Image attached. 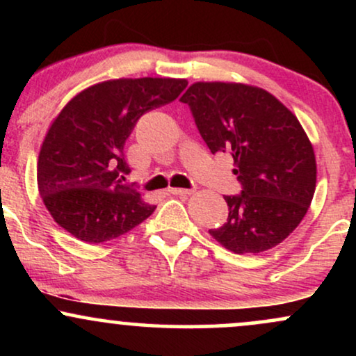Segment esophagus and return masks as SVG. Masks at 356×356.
<instances>
[{"label":"esophagus","mask_w":356,"mask_h":356,"mask_svg":"<svg viewBox=\"0 0 356 356\" xmlns=\"http://www.w3.org/2000/svg\"><path fill=\"white\" fill-rule=\"evenodd\" d=\"M169 192L172 195H189V194H192L191 189H182V187H170Z\"/></svg>","instance_id":"34e87169"}]
</instances>
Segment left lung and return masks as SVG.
<instances>
[{
    "label": "left lung",
    "instance_id": "obj_1",
    "mask_svg": "<svg viewBox=\"0 0 356 356\" xmlns=\"http://www.w3.org/2000/svg\"><path fill=\"white\" fill-rule=\"evenodd\" d=\"M212 154L234 159L241 194L224 195L229 216L209 234L236 254L277 246L296 229L316 187L313 145L276 97L244 83L197 81L181 97Z\"/></svg>",
    "mask_w": 356,
    "mask_h": 356
}]
</instances>
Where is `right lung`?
<instances>
[{
	"label": "right lung",
	"mask_w": 356,
	"mask_h": 356,
	"mask_svg": "<svg viewBox=\"0 0 356 356\" xmlns=\"http://www.w3.org/2000/svg\"><path fill=\"white\" fill-rule=\"evenodd\" d=\"M182 79H118L85 88L53 120L38 155V191L58 226L100 244L138 226L155 206L125 182V140L149 110L170 104Z\"/></svg>",
	"instance_id": "add662e5"
}]
</instances>
